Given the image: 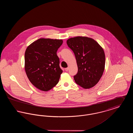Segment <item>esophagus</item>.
<instances>
[{"label": "esophagus", "instance_id": "34e87169", "mask_svg": "<svg viewBox=\"0 0 133 133\" xmlns=\"http://www.w3.org/2000/svg\"><path fill=\"white\" fill-rule=\"evenodd\" d=\"M65 70L66 71H68V70H69V67H67V68H66L65 69Z\"/></svg>", "mask_w": 133, "mask_h": 133}]
</instances>
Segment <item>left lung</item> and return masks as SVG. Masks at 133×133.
Instances as JSON below:
<instances>
[{
    "mask_svg": "<svg viewBox=\"0 0 133 133\" xmlns=\"http://www.w3.org/2000/svg\"><path fill=\"white\" fill-rule=\"evenodd\" d=\"M67 44L76 57L78 70L74 79L76 84L84 89L94 87L99 81L105 69L103 49L95 40L87 37L69 38Z\"/></svg>",
    "mask_w": 133,
    "mask_h": 133,
    "instance_id": "obj_1",
    "label": "left lung"
}]
</instances>
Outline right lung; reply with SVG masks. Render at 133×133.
Returning <instances> with one entry per match:
<instances>
[{
    "instance_id": "obj_1",
    "label": "right lung",
    "mask_w": 133,
    "mask_h": 133,
    "mask_svg": "<svg viewBox=\"0 0 133 133\" xmlns=\"http://www.w3.org/2000/svg\"><path fill=\"white\" fill-rule=\"evenodd\" d=\"M61 39L40 38L29 45L25 52V70L30 82L37 88L48 91L59 82L63 71L57 55Z\"/></svg>"
}]
</instances>
